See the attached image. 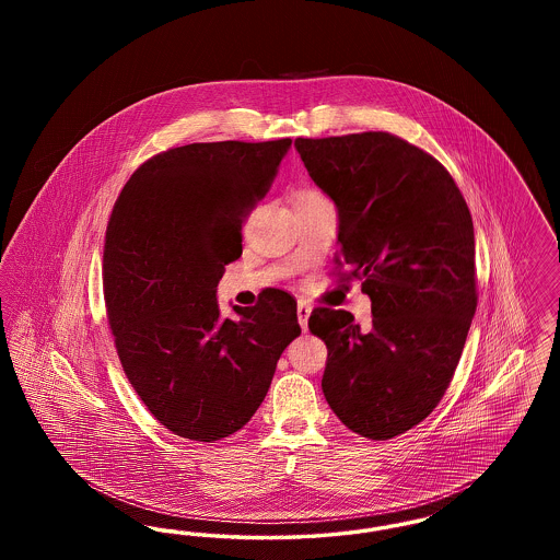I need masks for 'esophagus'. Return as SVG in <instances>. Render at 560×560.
Segmentation results:
<instances>
[{"label":"esophagus","instance_id":"obj_1","mask_svg":"<svg viewBox=\"0 0 560 560\" xmlns=\"http://www.w3.org/2000/svg\"><path fill=\"white\" fill-rule=\"evenodd\" d=\"M298 320H300V327L306 331V327H308V317H311V311H313V306L306 302V300H298Z\"/></svg>","mask_w":560,"mask_h":560}]
</instances>
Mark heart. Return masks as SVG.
<instances>
[{"mask_svg": "<svg viewBox=\"0 0 560 560\" xmlns=\"http://www.w3.org/2000/svg\"><path fill=\"white\" fill-rule=\"evenodd\" d=\"M306 197H323V195H320V192H317V190L304 188V190H300V192H298V197H295V199H306Z\"/></svg>", "mask_w": 560, "mask_h": 560, "instance_id": "b5f03b06", "label": "heart"}]
</instances>
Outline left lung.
Masks as SVG:
<instances>
[{"mask_svg": "<svg viewBox=\"0 0 560 560\" xmlns=\"http://www.w3.org/2000/svg\"><path fill=\"white\" fill-rule=\"evenodd\" d=\"M340 218L338 268L372 300V325L319 306L308 329L327 347L323 395L373 441L420 424L443 399L477 311L475 226L452 174L388 132L295 138Z\"/></svg>", "mask_w": 560, "mask_h": 560, "instance_id": "8db88e82", "label": "left lung"}]
</instances>
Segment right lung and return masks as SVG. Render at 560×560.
Instances as JSON below:
<instances>
[{"label":"right lung","instance_id":"1","mask_svg":"<svg viewBox=\"0 0 560 560\" xmlns=\"http://www.w3.org/2000/svg\"><path fill=\"white\" fill-rule=\"evenodd\" d=\"M292 138L192 142L144 161L108 218L103 288L121 368L160 424L213 443L249 422L300 325L272 290L222 319L215 288Z\"/></svg>","mask_w":560,"mask_h":560}]
</instances>
